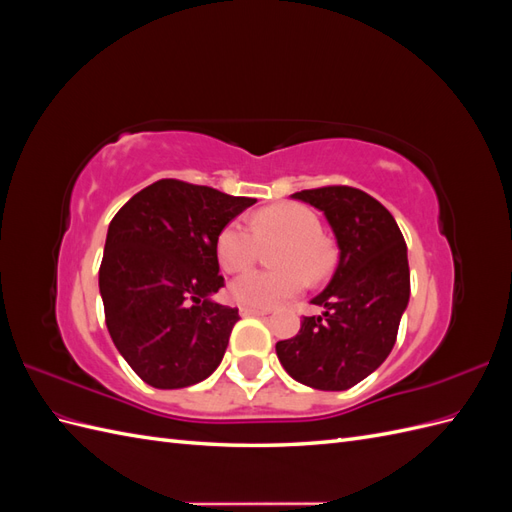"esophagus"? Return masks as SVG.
Returning <instances> with one entry per match:
<instances>
[{"mask_svg":"<svg viewBox=\"0 0 512 512\" xmlns=\"http://www.w3.org/2000/svg\"><path fill=\"white\" fill-rule=\"evenodd\" d=\"M241 316H267L269 309H260V307H241L239 309Z\"/></svg>","mask_w":512,"mask_h":512,"instance_id":"1","label":"esophagus"}]
</instances>
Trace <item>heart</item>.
Here are the masks:
<instances>
[{
	"mask_svg": "<svg viewBox=\"0 0 512 512\" xmlns=\"http://www.w3.org/2000/svg\"><path fill=\"white\" fill-rule=\"evenodd\" d=\"M271 271H247L230 284V299L245 307L269 309L301 292L307 278L322 280L331 271L333 254L320 237L314 211L297 203L273 205L252 215L250 228L241 222L226 224L215 239V256L226 273H239L254 265L258 243L277 241Z\"/></svg>",
	"mask_w": 512,
	"mask_h": 512,
	"instance_id": "1",
	"label": "heart"
}]
</instances>
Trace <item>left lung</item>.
<instances>
[{"instance_id":"obj_1","label":"left lung","mask_w":512,"mask_h":512,"mask_svg":"<svg viewBox=\"0 0 512 512\" xmlns=\"http://www.w3.org/2000/svg\"><path fill=\"white\" fill-rule=\"evenodd\" d=\"M320 209L335 232L339 262L299 333L275 344L288 374L318 391H346L376 371L391 354L410 299L404 235L374 196L350 185L292 194Z\"/></svg>"}]
</instances>
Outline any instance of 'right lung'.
Here are the masks:
<instances>
[{"label": "right lung", "mask_w": 512, "mask_h": 512, "mask_svg": "<svg viewBox=\"0 0 512 512\" xmlns=\"http://www.w3.org/2000/svg\"><path fill=\"white\" fill-rule=\"evenodd\" d=\"M254 198L160 179L108 224L100 265L106 329L153 389H183L224 359L237 307L211 301L224 286L215 239Z\"/></svg>", "instance_id": "1"}]
</instances>
